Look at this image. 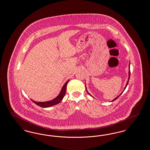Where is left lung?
<instances>
[{
  "label": "left lung",
  "mask_w": 150,
  "mask_h": 150,
  "mask_svg": "<svg viewBox=\"0 0 150 150\" xmlns=\"http://www.w3.org/2000/svg\"><path fill=\"white\" fill-rule=\"evenodd\" d=\"M129 65H130V64L129 65V68H130V67H129ZM130 75H131V72H130V71H129V78H128V81H127V84H126V86H125V89H124V90H125V89H126V87H127V85H128V81H129V78H130ZM86 91H87V90H86ZM124 90H123V91H124ZM87 93H88V94H89L90 95V96H91L90 95V94H89V93H88V91H87ZM122 93H123V91H122ZM122 93H121V94H120L119 96H117V97H116V98H115L114 99H113V100H112V102H113V101H114V100H116V99H117V98H118V97H119V96H120V95H121V94H122Z\"/></svg>",
  "instance_id": "8db88e82"
}]
</instances>
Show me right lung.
<instances>
[{
  "label": "right lung",
  "instance_id": "obj_1",
  "mask_svg": "<svg viewBox=\"0 0 150 150\" xmlns=\"http://www.w3.org/2000/svg\"><path fill=\"white\" fill-rule=\"evenodd\" d=\"M69 81V80H68L65 83V84H64V85L62 88V89L61 90L60 94H59V96H57L56 98L54 99L53 100L48 101V102H37L31 99L32 101L34 103H35L37 105H38V106H40L41 107H42V108H48V107H50L56 104H57L58 103H59L62 100L64 96H65V95L66 86H67V84L68 83Z\"/></svg>",
  "mask_w": 150,
  "mask_h": 150
}]
</instances>
